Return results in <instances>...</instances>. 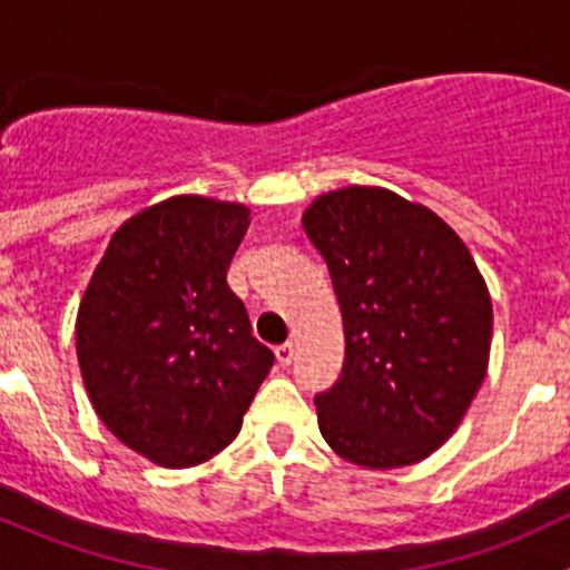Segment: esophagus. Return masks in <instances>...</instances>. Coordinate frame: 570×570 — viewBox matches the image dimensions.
Masks as SVG:
<instances>
[{
  "label": "esophagus",
  "instance_id": "obj_1",
  "mask_svg": "<svg viewBox=\"0 0 570 570\" xmlns=\"http://www.w3.org/2000/svg\"><path fill=\"white\" fill-rule=\"evenodd\" d=\"M275 358H278L281 366H289L292 358H295V344L292 342H284L275 347Z\"/></svg>",
  "mask_w": 570,
  "mask_h": 570
}]
</instances>
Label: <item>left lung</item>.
Listing matches in <instances>:
<instances>
[{
  "instance_id": "obj_1",
  "label": "left lung",
  "mask_w": 570,
  "mask_h": 570,
  "mask_svg": "<svg viewBox=\"0 0 570 570\" xmlns=\"http://www.w3.org/2000/svg\"><path fill=\"white\" fill-rule=\"evenodd\" d=\"M303 228L344 320V366L314 396L322 439L364 469L439 450L480 392L491 295L463 239L428 206L383 187L320 195Z\"/></svg>"
}]
</instances>
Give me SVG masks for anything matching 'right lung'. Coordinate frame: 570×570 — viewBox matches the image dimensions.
Returning <instances> with one entry per match:
<instances>
[{"label": "right lung", "instance_id": "obj_1", "mask_svg": "<svg viewBox=\"0 0 570 570\" xmlns=\"http://www.w3.org/2000/svg\"><path fill=\"white\" fill-rule=\"evenodd\" d=\"M248 206L176 195L109 239L77 314L85 389L109 433L165 469L237 439L275 355L226 273Z\"/></svg>", "mask_w": 570, "mask_h": 570}]
</instances>
